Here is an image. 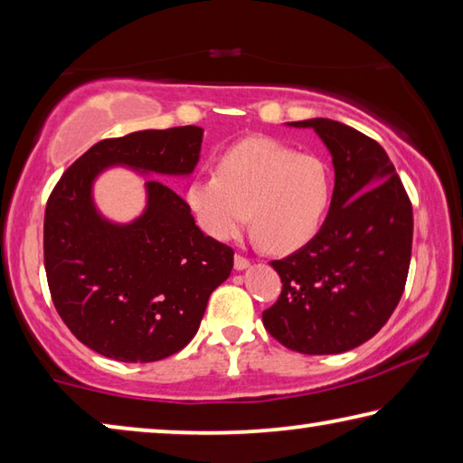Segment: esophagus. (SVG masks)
Here are the masks:
<instances>
[{"mask_svg":"<svg viewBox=\"0 0 463 463\" xmlns=\"http://www.w3.org/2000/svg\"><path fill=\"white\" fill-rule=\"evenodd\" d=\"M249 266H251V261H249L245 255H234V269H247Z\"/></svg>","mask_w":463,"mask_h":463,"instance_id":"obj_1","label":"esophagus"}]
</instances>
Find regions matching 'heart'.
Returning <instances> with one entry per match:
<instances>
[{"label": "heart", "instance_id": "obj_1", "mask_svg": "<svg viewBox=\"0 0 463 463\" xmlns=\"http://www.w3.org/2000/svg\"><path fill=\"white\" fill-rule=\"evenodd\" d=\"M185 200L200 229L218 241L237 239L251 218L268 253L309 245L332 203L324 160L269 137H249L218 158L216 173L189 183Z\"/></svg>", "mask_w": 463, "mask_h": 463}]
</instances>
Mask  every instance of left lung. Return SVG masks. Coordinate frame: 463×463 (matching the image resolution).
Wrapping results in <instances>:
<instances>
[{"label":"left lung","mask_w":463,"mask_h":463,"mask_svg":"<svg viewBox=\"0 0 463 463\" xmlns=\"http://www.w3.org/2000/svg\"><path fill=\"white\" fill-rule=\"evenodd\" d=\"M324 139L335 171L332 203L309 245L269 261L280 297L263 326L303 354H340L371 340L392 317L412 255V203L385 150L332 119L292 121Z\"/></svg>","instance_id":"1"}]
</instances>
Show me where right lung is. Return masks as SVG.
Segmentation results:
<instances>
[{
    "label": "right lung",
    "instance_id": "1",
    "mask_svg": "<svg viewBox=\"0 0 463 463\" xmlns=\"http://www.w3.org/2000/svg\"><path fill=\"white\" fill-rule=\"evenodd\" d=\"M203 129H144L100 139L61 175L45 210V271L63 324L84 346L121 363H154L185 348L234 251L197 229L187 202L156 179L189 175ZM152 172L149 203L131 225L102 219L91 183L107 165Z\"/></svg>",
    "mask_w": 463,
    "mask_h": 463
}]
</instances>
